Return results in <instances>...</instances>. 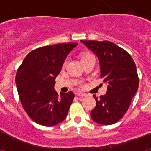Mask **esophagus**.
<instances>
[{
	"label": "esophagus",
	"mask_w": 151,
	"mask_h": 151,
	"mask_svg": "<svg viewBox=\"0 0 151 151\" xmlns=\"http://www.w3.org/2000/svg\"><path fill=\"white\" fill-rule=\"evenodd\" d=\"M77 96L80 97H85L87 95L85 94H83V93H78V94H77Z\"/></svg>",
	"instance_id": "1"
}]
</instances>
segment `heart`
Returning a JSON list of instances; mask_svg holds the SVG:
<instances>
[{"mask_svg": "<svg viewBox=\"0 0 151 151\" xmlns=\"http://www.w3.org/2000/svg\"><path fill=\"white\" fill-rule=\"evenodd\" d=\"M89 55H91V54H89V53H85V54H83L82 56H81V59H83V58H85V57H87L88 56H89ZM65 64H66V63H64V65H65ZM79 86L81 88L84 87V84L83 83H80Z\"/></svg>", "mask_w": 151, "mask_h": 151, "instance_id": "1", "label": "heart"}]
</instances>
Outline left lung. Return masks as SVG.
<instances>
[{
    "label": "left lung",
    "instance_id": "8db88e82",
    "mask_svg": "<svg viewBox=\"0 0 151 151\" xmlns=\"http://www.w3.org/2000/svg\"><path fill=\"white\" fill-rule=\"evenodd\" d=\"M99 60L101 78L108 84L106 94L96 101L91 112L97 123L109 125L118 122L129 110L139 85L137 69L132 57L120 47L108 41H83Z\"/></svg>",
    "mask_w": 151,
    "mask_h": 151
}]
</instances>
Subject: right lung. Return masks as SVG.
<instances>
[{
  "mask_svg": "<svg viewBox=\"0 0 151 151\" xmlns=\"http://www.w3.org/2000/svg\"><path fill=\"white\" fill-rule=\"evenodd\" d=\"M78 43L56 44L38 47L25 57L19 66L16 83L22 106L36 123L53 126L66 119L75 94L54 90L68 54Z\"/></svg>",
  "mask_w": 151,
  "mask_h": 151,
  "instance_id": "right-lung-1",
  "label": "right lung"
}]
</instances>
